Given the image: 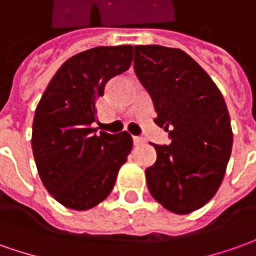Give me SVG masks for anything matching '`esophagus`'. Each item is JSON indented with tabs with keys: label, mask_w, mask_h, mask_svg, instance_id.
<instances>
[{
	"label": "esophagus",
	"mask_w": 256,
	"mask_h": 256,
	"mask_svg": "<svg viewBox=\"0 0 256 256\" xmlns=\"http://www.w3.org/2000/svg\"><path fill=\"white\" fill-rule=\"evenodd\" d=\"M133 142H134V146H142L144 140H142V137H133Z\"/></svg>",
	"instance_id": "34e87169"
}]
</instances>
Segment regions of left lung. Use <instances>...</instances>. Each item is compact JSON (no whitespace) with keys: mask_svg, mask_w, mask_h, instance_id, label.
Instances as JSON below:
<instances>
[{"mask_svg":"<svg viewBox=\"0 0 256 256\" xmlns=\"http://www.w3.org/2000/svg\"><path fill=\"white\" fill-rule=\"evenodd\" d=\"M134 72L154 104V122L171 144H152L157 161L146 170L152 198L186 214L217 192L232 148L230 114L222 92L180 48L134 46Z\"/></svg>","mask_w":256,"mask_h":256,"instance_id":"1","label":"left lung"}]
</instances>
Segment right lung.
<instances>
[{
  "mask_svg": "<svg viewBox=\"0 0 256 256\" xmlns=\"http://www.w3.org/2000/svg\"><path fill=\"white\" fill-rule=\"evenodd\" d=\"M133 46H99L72 56L48 82L36 108L32 150L42 182L58 203L88 210L112 192L133 140L92 128L109 80L128 71Z\"/></svg>",
  "mask_w": 256,
  "mask_h": 256,
  "instance_id": "add662e5",
  "label": "right lung"
}]
</instances>
